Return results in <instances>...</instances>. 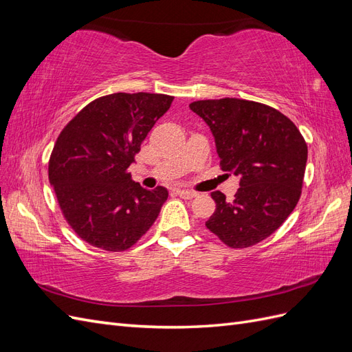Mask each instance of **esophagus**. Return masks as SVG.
Returning <instances> with one entry per match:
<instances>
[{
	"label": "esophagus",
	"mask_w": 352,
	"mask_h": 352,
	"mask_svg": "<svg viewBox=\"0 0 352 352\" xmlns=\"http://www.w3.org/2000/svg\"><path fill=\"white\" fill-rule=\"evenodd\" d=\"M176 192L180 198H184V199H192L197 197V192H192V190H186V189H177Z\"/></svg>",
	"instance_id": "obj_1"
}]
</instances>
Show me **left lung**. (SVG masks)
<instances>
[{"label": "left lung", "instance_id": "left-lung-1", "mask_svg": "<svg viewBox=\"0 0 352 352\" xmlns=\"http://www.w3.org/2000/svg\"><path fill=\"white\" fill-rule=\"evenodd\" d=\"M214 136L220 167L239 177L235 199L211 194L216 211L206 221L230 248H248L269 238L301 197L307 144L298 127L269 105L239 100L189 104Z\"/></svg>", "mask_w": 352, "mask_h": 352}]
</instances>
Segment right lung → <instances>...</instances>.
I'll list each match as a JSON object with an SVG mask.
<instances>
[{"label":"right lung","instance_id":"right-lung-1","mask_svg":"<svg viewBox=\"0 0 352 352\" xmlns=\"http://www.w3.org/2000/svg\"><path fill=\"white\" fill-rule=\"evenodd\" d=\"M163 94L117 92L94 100L66 124L50 157V184L76 235L110 252L131 248L160 214L168 192L135 184L127 168L172 105Z\"/></svg>","mask_w":352,"mask_h":352}]
</instances>
